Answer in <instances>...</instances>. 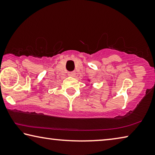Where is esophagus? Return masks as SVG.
<instances>
[{
	"instance_id": "obj_1",
	"label": "esophagus",
	"mask_w": 155,
	"mask_h": 155,
	"mask_svg": "<svg viewBox=\"0 0 155 155\" xmlns=\"http://www.w3.org/2000/svg\"><path fill=\"white\" fill-rule=\"evenodd\" d=\"M68 76L69 77H74L75 76V73L73 72H68Z\"/></svg>"
}]
</instances>
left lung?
<instances>
[{"mask_svg":"<svg viewBox=\"0 0 155 155\" xmlns=\"http://www.w3.org/2000/svg\"><path fill=\"white\" fill-rule=\"evenodd\" d=\"M89 81H90V80H89Z\"/></svg>","mask_w":155,"mask_h":155,"instance_id":"8db88e82","label":"left lung"}]
</instances>
